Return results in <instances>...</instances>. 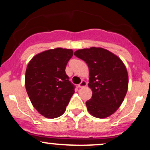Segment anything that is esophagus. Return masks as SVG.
I'll list each match as a JSON object with an SVG mask.
<instances>
[{
    "mask_svg": "<svg viewBox=\"0 0 150 150\" xmlns=\"http://www.w3.org/2000/svg\"><path fill=\"white\" fill-rule=\"evenodd\" d=\"M87 85V82L85 80H82V82H81L78 85V87H80V88H84V87H85Z\"/></svg>",
    "mask_w": 150,
    "mask_h": 150,
    "instance_id": "1",
    "label": "esophagus"
}]
</instances>
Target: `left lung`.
I'll return each mask as SVG.
<instances>
[{"instance_id":"8db88e82","label":"left lung","mask_w":150,"mask_h":150,"mask_svg":"<svg viewBox=\"0 0 150 150\" xmlns=\"http://www.w3.org/2000/svg\"><path fill=\"white\" fill-rule=\"evenodd\" d=\"M74 55L89 67L88 86L92 96L86 105L89 113L99 118L111 116L120 107L128 91L125 65L118 56L102 48L79 49Z\"/></svg>"}]
</instances>
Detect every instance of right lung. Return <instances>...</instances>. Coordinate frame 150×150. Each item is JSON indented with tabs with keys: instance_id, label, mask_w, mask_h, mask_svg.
I'll return each mask as SVG.
<instances>
[{
	"instance_id": "1",
	"label": "right lung",
	"mask_w": 150,
	"mask_h": 150,
	"mask_svg": "<svg viewBox=\"0 0 150 150\" xmlns=\"http://www.w3.org/2000/svg\"><path fill=\"white\" fill-rule=\"evenodd\" d=\"M73 50L56 48L36 55L27 67L25 87L37 111L48 118L61 116L75 92L65 73Z\"/></svg>"
}]
</instances>
